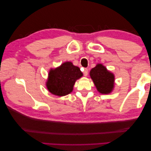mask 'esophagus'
I'll list each match as a JSON object with an SVG mask.
<instances>
[{
    "mask_svg": "<svg viewBox=\"0 0 151 151\" xmlns=\"http://www.w3.org/2000/svg\"><path fill=\"white\" fill-rule=\"evenodd\" d=\"M83 73H84V75L85 76H87L88 75V69H85L84 72H83Z\"/></svg>",
    "mask_w": 151,
    "mask_h": 151,
    "instance_id": "34e87169",
    "label": "esophagus"
}]
</instances>
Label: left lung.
I'll list each match as a JSON object with an SVG mask.
<instances>
[{"mask_svg":"<svg viewBox=\"0 0 151 151\" xmlns=\"http://www.w3.org/2000/svg\"><path fill=\"white\" fill-rule=\"evenodd\" d=\"M97 90L102 94H110L114 89L115 75L102 63H97L89 72Z\"/></svg>","mask_w":151,"mask_h":151,"instance_id":"1","label":"left lung"}]
</instances>
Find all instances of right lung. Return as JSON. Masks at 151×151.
Instances as JSON below:
<instances>
[{
	"instance_id": "add662e5",
	"label": "right lung",
	"mask_w": 151,
	"mask_h": 151,
	"mask_svg": "<svg viewBox=\"0 0 151 151\" xmlns=\"http://www.w3.org/2000/svg\"><path fill=\"white\" fill-rule=\"evenodd\" d=\"M83 76L78 67L65 62L56 68H51L48 74L46 87L52 95L63 97L70 93L76 81Z\"/></svg>"
}]
</instances>
